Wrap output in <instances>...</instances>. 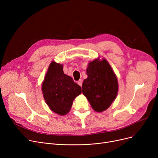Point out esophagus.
Returning <instances> with one entry per match:
<instances>
[{
  "label": "esophagus",
  "mask_w": 158,
  "mask_h": 158,
  "mask_svg": "<svg viewBox=\"0 0 158 158\" xmlns=\"http://www.w3.org/2000/svg\"><path fill=\"white\" fill-rule=\"evenodd\" d=\"M77 83H78V85H79V86H82V79H80V80H79L78 81V82H77Z\"/></svg>",
  "instance_id": "1"
}]
</instances>
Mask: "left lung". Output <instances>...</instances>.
<instances>
[{
  "label": "left lung",
  "mask_w": 158,
  "mask_h": 158,
  "mask_svg": "<svg viewBox=\"0 0 158 158\" xmlns=\"http://www.w3.org/2000/svg\"><path fill=\"white\" fill-rule=\"evenodd\" d=\"M88 78L82 83V94L88 98L92 108L102 112L111 106L118 89L117 78L106 60H95L88 64Z\"/></svg>",
  "instance_id": "1"
}]
</instances>
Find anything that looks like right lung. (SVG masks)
Wrapping results in <instances>:
<instances>
[{
  "instance_id": "obj_1",
  "label": "right lung",
  "mask_w": 158,
  "mask_h": 158,
  "mask_svg": "<svg viewBox=\"0 0 158 158\" xmlns=\"http://www.w3.org/2000/svg\"><path fill=\"white\" fill-rule=\"evenodd\" d=\"M42 92L47 104L58 114H67L73 101L81 93V87L63 73V65L52 61L42 83Z\"/></svg>"
}]
</instances>
